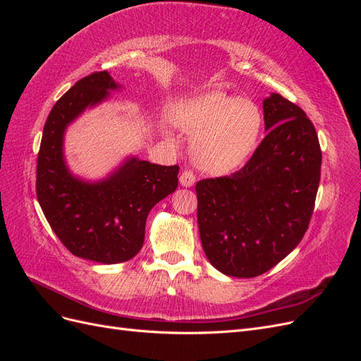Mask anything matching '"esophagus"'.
Listing matches in <instances>:
<instances>
[{"label": "esophagus", "instance_id": "34e87169", "mask_svg": "<svg viewBox=\"0 0 361 361\" xmlns=\"http://www.w3.org/2000/svg\"><path fill=\"white\" fill-rule=\"evenodd\" d=\"M179 182L182 187H192V185L195 183V174L191 170H185L180 174Z\"/></svg>", "mask_w": 361, "mask_h": 361}]
</instances>
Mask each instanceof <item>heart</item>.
Instances as JSON below:
<instances>
[{"mask_svg":"<svg viewBox=\"0 0 361 361\" xmlns=\"http://www.w3.org/2000/svg\"><path fill=\"white\" fill-rule=\"evenodd\" d=\"M176 122L191 138V157L199 169L223 174L253 154L264 117L257 104L223 90H211L182 104Z\"/></svg>","mask_w":361,"mask_h":361,"instance_id":"1","label":"heart"}]
</instances>
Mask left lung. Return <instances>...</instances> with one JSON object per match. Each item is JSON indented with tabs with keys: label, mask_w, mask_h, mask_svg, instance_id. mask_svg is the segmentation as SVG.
Returning a JSON list of instances; mask_svg holds the SVG:
<instances>
[{
	"label": "left lung",
	"mask_w": 361,
	"mask_h": 361,
	"mask_svg": "<svg viewBox=\"0 0 361 361\" xmlns=\"http://www.w3.org/2000/svg\"><path fill=\"white\" fill-rule=\"evenodd\" d=\"M267 137L231 176L195 185L202 245L214 268L256 277L300 244L314 209L322 154L298 105L279 93L264 101Z\"/></svg>",
	"instance_id": "obj_1"
}]
</instances>
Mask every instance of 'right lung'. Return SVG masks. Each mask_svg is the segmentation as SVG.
I'll return each instance as SVG.
<instances>
[{
  "label": "right lung",
  "instance_id": "obj_1",
  "mask_svg": "<svg viewBox=\"0 0 361 361\" xmlns=\"http://www.w3.org/2000/svg\"><path fill=\"white\" fill-rule=\"evenodd\" d=\"M118 89L106 71L84 76L52 106L37 155V200L51 228L76 257L111 265L143 247L152 207L178 188V166L128 158L106 179L85 182L63 155L68 125Z\"/></svg>",
  "mask_w": 361,
  "mask_h": 361
}]
</instances>
